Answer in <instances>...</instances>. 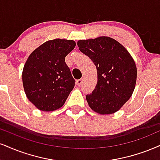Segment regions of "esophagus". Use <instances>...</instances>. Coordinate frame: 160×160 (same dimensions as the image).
<instances>
[{
    "label": "esophagus",
    "instance_id": "1",
    "mask_svg": "<svg viewBox=\"0 0 160 160\" xmlns=\"http://www.w3.org/2000/svg\"><path fill=\"white\" fill-rule=\"evenodd\" d=\"M82 82H83V78H80V79H78L76 81V84L78 86H80L82 84Z\"/></svg>",
    "mask_w": 160,
    "mask_h": 160
}]
</instances>
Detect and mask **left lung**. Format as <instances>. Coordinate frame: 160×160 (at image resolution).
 Wrapping results in <instances>:
<instances>
[{"mask_svg": "<svg viewBox=\"0 0 160 160\" xmlns=\"http://www.w3.org/2000/svg\"><path fill=\"white\" fill-rule=\"evenodd\" d=\"M77 44L97 70L95 89L86 96L90 108L103 115L118 111L135 88L137 71L133 58L121 44L110 37L80 40Z\"/></svg>", "mask_w": 160, "mask_h": 160, "instance_id": "left-lung-1", "label": "left lung"}]
</instances>
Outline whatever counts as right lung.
I'll return each mask as SVG.
<instances>
[{
	"label": "right lung",
	"mask_w": 160,
	"mask_h": 160,
	"mask_svg": "<svg viewBox=\"0 0 160 160\" xmlns=\"http://www.w3.org/2000/svg\"><path fill=\"white\" fill-rule=\"evenodd\" d=\"M76 47L72 40L54 39L31 53L23 67L26 95L38 109L52 111L64 105L75 86L65 57Z\"/></svg>",
	"instance_id": "add662e5"
}]
</instances>
